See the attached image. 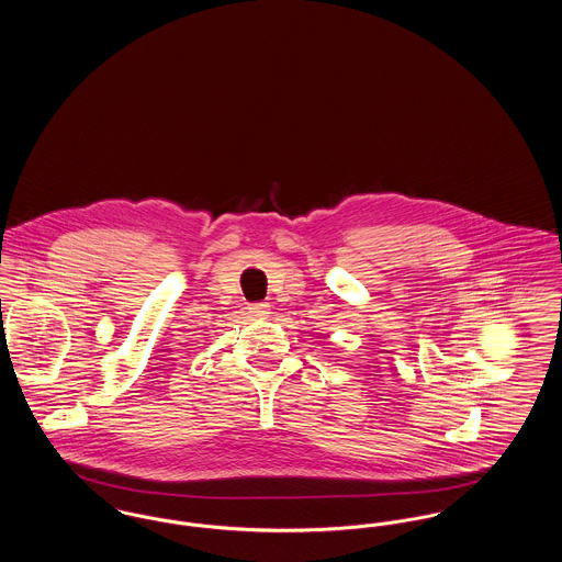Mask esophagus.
Returning a JSON list of instances; mask_svg holds the SVG:
<instances>
[{"label":"esophagus","instance_id":"esophagus-1","mask_svg":"<svg viewBox=\"0 0 562 562\" xmlns=\"http://www.w3.org/2000/svg\"><path fill=\"white\" fill-rule=\"evenodd\" d=\"M269 307H271V305L263 301V303H252L248 310H250V316H255V318H266L269 314Z\"/></svg>","mask_w":562,"mask_h":562}]
</instances>
